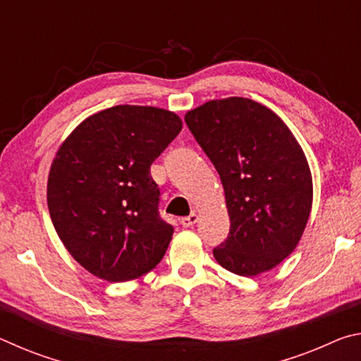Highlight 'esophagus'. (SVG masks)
Segmentation results:
<instances>
[{
	"mask_svg": "<svg viewBox=\"0 0 361 361\" xmlns=\"http://www.w3.org/2000/svg\"><path fill=\"white\" fill-rule=\"evenodd\" d=\"M197 219H199L197 213H191V215H189V216L181 218V224L185 226V228H191V226H194L195 223H197Z\"/></svg>",
	"mask_w": 361,
	"mask_h": 361,
	"instance_id": "1",
	"label": "esophagus"
}]
</instances>
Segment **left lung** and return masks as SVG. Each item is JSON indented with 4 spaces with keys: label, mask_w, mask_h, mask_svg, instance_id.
<instances>
[{
    "label": "left lung",
    "mask_w": 361,
    "mask_h": 361,
    "mask_svg": "<svg viewBox=\"0 0 361 361\" xmlns=\"http://www.w3.org/2000/svg\"><path fill=\"white\" fill-rule=\"evenodd\" d=\"M185 121L224 188L231 231L213 256L242 277L271 271L296 248L312 210L301 145L272 109L243 97L207 102Z\"/></svg>",
    "instance_id": "left-lung-1"
}]
</instances>
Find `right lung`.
I'll return each instance as SVG.
<instances>
[{
    "label": "right lung",
    "instance_id": "obj_1",
    "mask_svg": "<svg viewBox=\"0 0 361 361\" xmlns=\"http://www.w3.org/2000/svg\"><path fill=\"white\" fill-rule=\"evenodd\" d=\"M181 127L167 109L118 105L89 116L60 145L47 178L49 213L92 276L127 282L166 255L173 228L157 213L149 167Z\"/></svg>",
    "mask_w": 361,
    "mask_h": 361
}]
</instances>
